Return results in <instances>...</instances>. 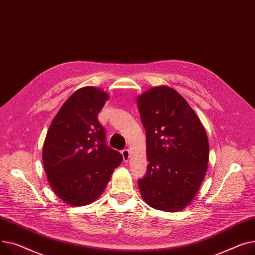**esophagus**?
<instances>
[{
  "label": "esophagus",
  "mask_w": 255,
  "mask_h": 255,
  "mask_svg": "<svg viewBox=\"0 0 255 255\" xmlns=\"http://www.w3.org/2000/svg\"><path fill=\"white\" fill-rule=\"evenodd\" d=\"M122 154H123L124 160L128 161V158H129V150H128V149H124V150L122 151Z\"/></svg>",
  "instance_id": "esophagus-1"
}]
</instances>
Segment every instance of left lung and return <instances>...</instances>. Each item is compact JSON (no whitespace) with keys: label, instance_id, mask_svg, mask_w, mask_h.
I'll return each instance as SVG.
<instances>
[{"label":"left lung","instance_id":"obj_1","mask_svg":"<svg viewBox=\"0 0 255 255\" xmlns=\"http://www.w3.org/2000/svg\"><path fill=\"white\" fill-rule=\"evenodd\" d=\"M137 105L149 162L138 179L142 198L158 210L180 211L196 196L207 172L206 130L188 103L168 86L146 92Z\"/></svg>","mask_w":255,"mask_h":255}]
</instances>
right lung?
Here are the masks:
<instances>
[{"label": "right lung", "mask_w": 255, "mask_h": 255, "mask_svg": "<svg viewBox=\"0 0 255 255\" xmlns=\"http://www.w3.org/2000/svg\"><path fill=\"white\" fill-rule=\"evenodd\" d=\"M108 99L99 88L75 92L59 109L43 145V164L53 191L71 206L96 201L123 155L106 143L98 114Z\"/></svg>", "instance_id": "obj_1"}]
</instances>
